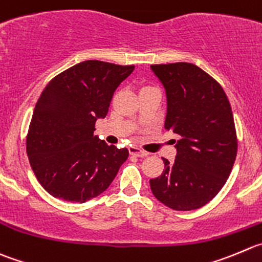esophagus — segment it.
<instances>
[{"mask_svg": "<svg viewBox=\"0 0 262 262\" xmlns=\"http://www.w3.org/2000/svg\"><path fill=\"white\" fill-rule=\"evenodd\" d=\"M128 150H129V154H131V156L139 157V158H144V157L148 156V151L143 150V149L138 148V146H131Z\"/></svg>", "mask_w": 262, "mask_h": 262, "instance_id": "esophagus-1", "label": "esophagus"}]
</instances>
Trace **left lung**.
Masks as SVG:
<instances>
[{"mask_svg":"<svg viewBox=\"0 0 262 262\" xmlns=\"http://www.w3.org/2000/svg\"><path fill=\"white\" fill-rule=\"evenodd\" d=\"M167 95L164 127L179 136L172 163L150 179L154 196L176 211L203 207L228 180L238 150L233 112L221 84L190 63L153 64Z\"/></svg>","mask_w":262,"mask_h":262,"instance_id":"left-lung-1","label":"left lung"}]
</instances>
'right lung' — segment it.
Returning a JSON list of instances; mask_svg holds the SVG:
<instances>
[{
    "mask_svg": "<svg viewBox=\"0 0 262 262\" xmlns=\"http://www.w3.org/2000/svg\"><path fill=\"white\" fill-rule=\"evenodd\" d=\"M135 67L86 60L51 79L34 108L27 135L32 170L45 190L69 202L95 198L108 189L128 158L100 140L95 122Z\"/></svg>",
    "mask_w": 262,
    "mask_h": 262,
    "instance_id": "add662e5",
    "label": "right lung"
}]
</instances>
